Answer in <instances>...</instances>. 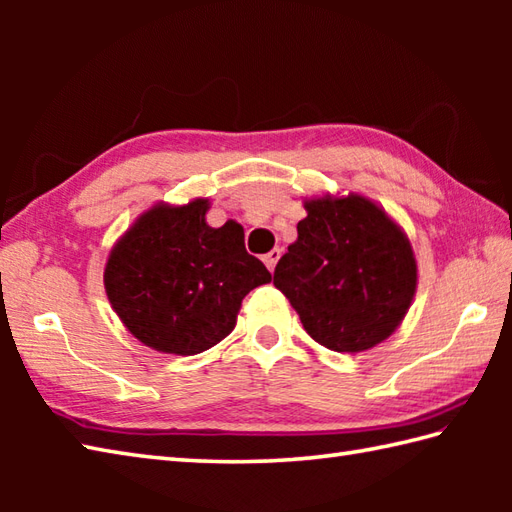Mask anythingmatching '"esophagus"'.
<instances>
[{"label":"esophagus","mask_w":512,"mask_h":512,"mask_svg":"<svg viewBox=\"0 0 512 512\" xmlns=\"http://www.w3.org/2000/svg\"><path fill=\"white\" fill-rule=\"evenodd\" d=\"M279 257H281V250H279V248H273V250H270V253L264 255V264L268 266L270 273H273V270H275V266H277V262H279Z\"/></svg>","instance_id":"34e87169"}]
</instances>
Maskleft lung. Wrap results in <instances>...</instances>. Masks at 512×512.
Segmentation results:
<instances>
[{
    "mask_svg": "<svg viewBox=\"0 0 512 512\" xmlns=\"http://www.w3.org/2000/svg\"><path fill=\"white\" fill-rule=\"evenodd\" d=\"M306 211L273 284L314 341L334 352L369 350L411 306L418 270L409 239L361 195L310 200Z\"/></svg>",
    "mask_w": 512,
    "mask_h": 512,
    "instance_id": "left-lung-1",
    "label": "left lung"
}]
</instances>
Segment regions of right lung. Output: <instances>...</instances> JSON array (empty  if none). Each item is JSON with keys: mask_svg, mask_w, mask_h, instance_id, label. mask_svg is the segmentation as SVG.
Returning a JSON list of instances; mask_svg holds the SVG:
<instances>
[{"mask_svg": "<svg viewBox=\"0 0 512 512\" xmlns=\"http://www.w3.org/2000/svg\"><path fill=\"white\" fill-rule=\"evenodd\" d=\"M209 202L154 206L129 228L105 266L112 308L138 341L191 356L235 328L242 299L270 273L246 253L235 222L206 224Z\"/></svg>", "mask_w": 512, "mask_h": 512, "instance_id": "1", "label": "right lung"}]
</instances>
